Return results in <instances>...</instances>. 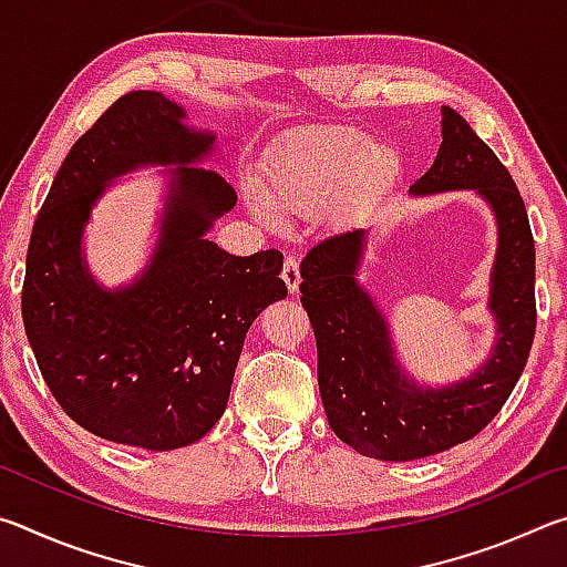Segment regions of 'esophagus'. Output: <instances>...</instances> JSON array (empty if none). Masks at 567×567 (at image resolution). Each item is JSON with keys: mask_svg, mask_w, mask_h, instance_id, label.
I'll return each instance as SVG.
<instances>
[{"mask_svg": "<svg viewBox=\"0 0 567 567\" xmlns=\"http://www.w3.org/2000/svg\"><path fill=\"white\" fill-rule=\"evenodd\" d=\"M282 280L287 285V290H290L292 295L297 292V287H300V265H297V260L292 255L285 257V265H282Z\"/></svg>", "mask_w": 567, "mask_h": 567, "instance_id": "obj_1", "label": "esophagus"}]
</instances>
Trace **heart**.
<instances>
[{
	"mask_svg": "<svg viewBox=\"0 0 567 567\" xmlns=\"http://www.w3.org/2000/svg\"><path fill=\"white\" fill-rule=\"evenodd\" d=\"M402 172L390 142L368 140L350 127H312L272 152L262 172V196L249 199L252 215L277 225V214L312 217L360 215L378 205Z\"/></svg>",
	"mask_w": 567,
	"mask_h": 567,
	"instance_id": "b5f03b06",
	"label": "heart"
}]
</instances>
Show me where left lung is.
<instances>
[{"label": "left lung", "instance_id": "1", "mask_svg": "<svg viewBox=\"0 0 567 567\" xmlns=\"http://www.w3.org/2000/svg\"><path fill=\"white\" fill-rule=\"evenodd\" d=\"M443 114V145L412 195L475 189L497 219L491 312L497 340L473 375L445 388H420L400 368L388 322L358 282L364 229L324 237L300 265V292L318 340L324 415L342 443L375 460L427 457L475 437L525 370L535 338V243L511 172L453 107Z\"/></svg>", "mask_w": 567, "mask_h": 567}]
</instances>
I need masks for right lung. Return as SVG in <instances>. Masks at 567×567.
Masks as SVG:
<instances>
[{"label": "right lung", "mask_w": 567, "mask_h": 567, "mask_svg": "<svg viewBox=\"0 0 567 567\" xmlns=\"http://www.w3.org/2000/svg\"><path fill=\"white\" fill-rule=\"evenodd\" d=\"M159 92H130L74 142L37 215L22 318L47 388L76 425L120 445L175 450L227 408L245 334L285 300L282 255L235 257L205 237L237 195L207 167L172 169L159 239L137 280L104 290L82 233L104 187L145 165H195L213 132Z\"/></svg>", "instance_id": "add662e5"}]
</instances>
